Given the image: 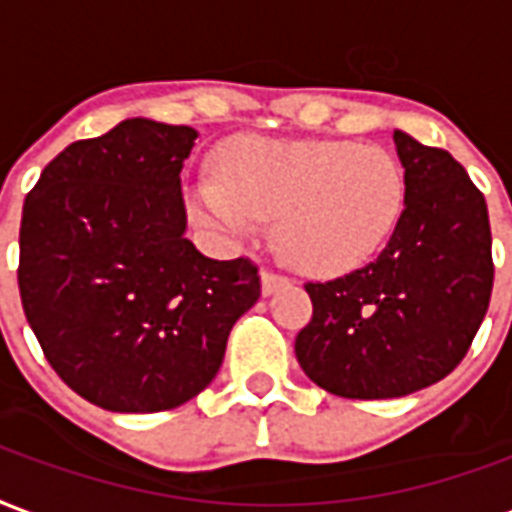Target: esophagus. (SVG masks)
<instances>
[{
    "mask_svg": "<svg viewBox=\"0 0 512 512\" xmlns=\"http://www.w3.org/2000/svg\"><path fill=\"white\" fill-rule=\"evenodd\" d=\"M260 279H263V293H274L276 287L287 285V276L276 274V271H271V268H263V274H260Z\"/></svg>",
    "mask_w": 512,
    "mask_h": 512,
    "instance_id": "34e87169",
    "label": "esophagus"
}]
</instances>
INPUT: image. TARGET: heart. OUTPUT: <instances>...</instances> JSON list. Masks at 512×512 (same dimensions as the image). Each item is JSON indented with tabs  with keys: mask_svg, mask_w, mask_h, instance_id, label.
<instances>
[{
	"mask_svg": "<svg viewBox=\"0 0 512 512\" xmlns=\"http://www.w3.org/2000/svg\"><path fill=\"white\" fill-rule=\"evenodd\" d=\"M404 206V170L382 146L350 140H236L219 151L217 181L195 189L208 225L252 233L279 219V252L309 274H342L380 249Z\"/></svg>",
	"mask_w": 512,
	"mask_h": 512,
	"instance_id": "heart-1",
	"label": "heart"
}]
</instances>
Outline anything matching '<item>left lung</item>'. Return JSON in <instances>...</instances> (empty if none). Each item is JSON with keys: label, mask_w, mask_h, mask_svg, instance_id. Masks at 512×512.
<instances>
[{"label": "left lung", "mask_w": 512, "mask_h": 512, "mask_svg": "<svg viewBox=\"0 0 512 512\" xmlns=\"http://www.w3.org/2000/svg\"><path fill=\"white\" fill-rule=\"evenodd\" d=\"M404 208L372 263L306 282L312 320L295 358L342 399H396L448 377L472 347L494 287L486 198L445 149L393 132Z\"/></svg>", "instance_id": "left-lung-1"}]
</instances>
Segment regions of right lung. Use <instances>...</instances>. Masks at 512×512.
Here are the masks:
<instances>
[{"label":"right lung","mask_w":512,"mask_h":512,"mask_svg":"<svg viewBox=\"0 0 512 512\" xmlns=\"http://www.w3.org/2000/svg\"><path fill=\"white\" fill-rule=\"evenodd\" d=\"M198 132L127 119L75 140L24 200L18 290L78 396L111 412L173 410L214 380L230 328L260 298L249 257L184 238L181 168Z\"/></svg>","instance_id":"add662e5"}]
</instances>
